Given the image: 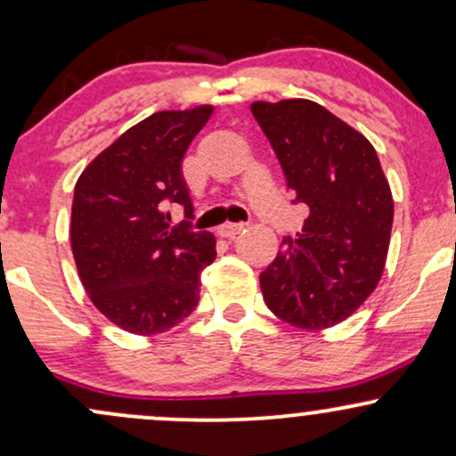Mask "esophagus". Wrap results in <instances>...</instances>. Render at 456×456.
I'll return each instance as SVG.
<instances>
[{
	"mask_svg": "<svg viewBox=\"0 0 456 456\" xmlns=\"http://www.w3.org/2000/svg\"><path fill=\"white\" fill-rule=\"evenodd\" d=\"M244 229V224L242 223H224L221 229H218V233L223 235V238H235V235H238L240 232H242Z\"/></svg>",
	"mask_w": 456,
	"mask_h": 456,
	"instance_id": "esophagus-1",
	"label": "esophagus"
}]
</instances>
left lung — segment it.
<instances>
[{
	"mask_svg": "<svg viewBox=\"0 0 456 456\" xmlns=\"http://www.w3.org/2000/svg\"><path fill=\"white\" fill-rule=\"evenodd\" d=\"M255 119L279 159L294 203L308 206L296 238H282L259 274L265 305L302 330L349 317L375 291L388 257L390 184L378 151L322 104L294 98L253 102Z\"/></svg>",
	"mask_w": 456,
	"mask_h": 456,
	"instance_id": "1",
	"label": "left lung"
}]
</instances>
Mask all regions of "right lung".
<instances>
[{
	"instance_id": "1",
	"label": "right lung",
	"mask_w": 456,
	"mask_h": 456,
	"mask_svg": "<svg viewBox=\"0 0 456 456\" xmlns=\"http://www.w3.org/2000/svg\"><path fill=\"white\" fill-rule=\"evenodd\" d=\"M212 107L159 111L86 167L72 199L70 244L94 306L126 332L151 337L195 311L201 272L216 259L210 232L171 224L169 206L192 201L182 159Z\"/></svg>"
}]
</instances>
